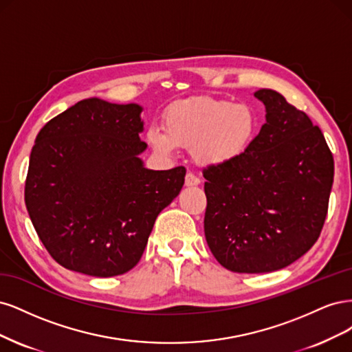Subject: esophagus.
<instances>
[{
	"label": "esophagus",
	"instance_id": "obj_1",
	"mask_svg": "<svg viewBox=\"0 0 352 352\" xmlns=\"http://www.w3.org/2000/svg\"><path fill=\"white\" fill-rule=\"evenodd\" d=\"M200 184V178L197 175H195L192 173H187L186 175V186L187 187H195Z\"/></svg>",
	"mask_w": 352,
	"mask_h": 352
}]
</instances>
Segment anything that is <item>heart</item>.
<instances>
[{"label": "heart", "mask_w": 352, "mask_h": 352, "mask_svg": "<svg viewBox=\"0 0 352 352\" xmlns=\"http://www.w3.org/2000/svg\"><path fill=\"white\" fill-rule=\"evenodd\" d=\"M256 131L257 117L252 107L199 98L169 108L164 129L152 126L147 130V142L165 155L173 153L178 146L186 147L197 164L217 166L244 153Z\"/></svg>", "instance_id": "heart-1"}]
</instances>
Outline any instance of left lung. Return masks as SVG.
Listing matches in <instances>:
<instances>
[{
    "label": "left lung",
    "mask_w": 352,
    "mask_h": 352,
    "mask_svg": "<svg viewBox=\"0 0 352 352\" xmlns=\"http://www.w3.org/2000/svg\"><path fill=\"white\" fill-rule=\"evenodd\" d=\"M266 122L235 160L203 169L205 235L228 270L265 274L296 262L319 238L333 183L322 130L280 94L260 89Z\"/></svg>",
    "instance_id": "8db88e82"
}]
</instances>
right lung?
<instances>
[{"mask_svg": "<svg viewBox=\"0 0 352 352\" xmlns=\"http://www.w3.org/2000/svg\"><path fill=\"white\" fill-rule=\"evenodd\" d=\"M140 112L83 99L36 135L25 201L42 244L65 269L98 278L131 270L157 214L183 188L184 166H143Z\"/></svg>", "mask_w": 352, "mask_h": 352, "instance_id": "1", "label": "right lung"}]
</instances>
